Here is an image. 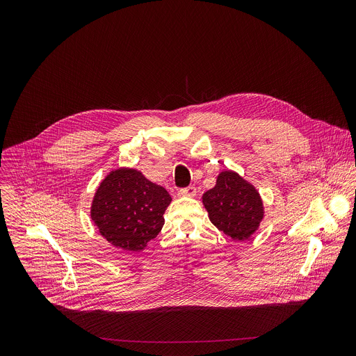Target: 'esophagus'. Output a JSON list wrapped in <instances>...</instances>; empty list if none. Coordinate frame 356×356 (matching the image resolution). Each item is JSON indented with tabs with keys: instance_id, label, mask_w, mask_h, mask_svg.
<instances>
[{
	"instance_id": "34e87169",
	"label": "esophagus",
	"mask_w": 356,
	"mask_h": 356,
	"mask_svg": "<svg viewBox=\"0 0 356 356\" xmlns=\"http://www.w3.org/2000/svg\"><path fill=\"white\" fill-rule=\"evenodd\" d=\"M179 193L181 195H187V197H194L197 194V188L194 186H188V187H183L179 190Z\"/></svg>"
}]
</instances>
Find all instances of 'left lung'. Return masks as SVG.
I'll return each instance as SVG.
<instances>
[{
    "label": "left lung",
    "mask_w": 356,
    "mask_h": 356,
    "mask_svg": "<svg viewBox=\"0 0 356 356\" xmlns=\"http://www.w3.org/2000/svg\"><path fill=\"white\" fill-rule=\"evenodd\" d=\"M211 222L236 241L248 239L264 218L257 190L234 172H222L216 186L202 195Z\"/></svg>",
    "instance_id": "obj_1"
}]
</instances>
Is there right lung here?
I'll use <instances>...</instances> for the list:
<instances>
[{
	"label": "right lung",
	"instance_id": "right-lung-1",
	"mask_svg": "<svg viewBox=\"0 0 356 356\" xmlns=\"http://www.w3.org/2000/svg\"><path fill=\"white\" fill-rule=\"evenodd\" d=\"M169 193L132 169H118L99 184L92 200L91 220L113 245L142 250L156 238L170 204Z\"/></svg>",
	"mask_w": 356,
	"mask_h": 356
}]
</instances>
